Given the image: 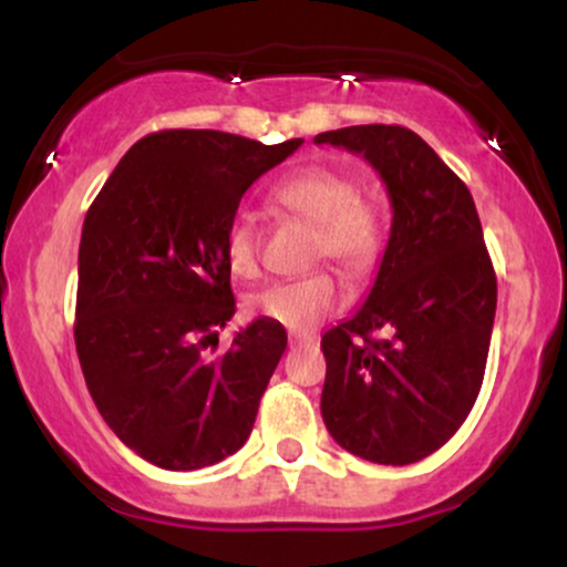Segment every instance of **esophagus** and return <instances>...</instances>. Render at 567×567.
<instances>
[{
  "mask_svg": "<svg viewBox=\"0 0 567 567\" xmlns=\"http://www.w3.org/2000/svg\"><path fill=\"white\" fill-rule=\"evenodd\" d=\"M317 338L315 336H303V333H290L288 338V347L290 349H298V347H309V343H315Z\"/></svg>",
  "mask_w": 567,
  "mask_h": 567,
  "instance_id": "34e87169",
  "label": "esophagus"
}]
</instances>
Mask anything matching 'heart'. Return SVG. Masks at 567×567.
<instances>
[{
	"mask_svg": "<svg viewBox=\"0 0 567 567\" xmlns=\"http://www.w3.org/2000/svg\"><path fill=\"white\" fill-rule=\"evenodd\" d=\"M279 207L296 213L317 226L315 261L330 258L349 277H362L373 269L381 252V216L368 199L357 197V184L349 175L330 167H303L277 186ZM256 220L245 213L231 218L224 237V256L237 277L258 271ZM343 306V290L330 271H315L290 282H275L250 298V311L282 328L306 333Z\"/></svg>",
	"mask_w": 567,
	"mask_h": 567,
	"instance_id": "obj_1",
	"label": "heart"
}]
</instances>
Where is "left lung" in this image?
Returning <instances> with one entry per match:
<instances>
[{
	"instance_id": "1",
	"label": "left lung",
	"mask_w": 567,
	"mask_h": 567,
	"mask_svg": "<svg viewBox=\"0 0 567 567\" xmlns=\"http://www.w3.org/2000/svg\"><path fill=\"white\" fill-rule=\"evenodd\" d=\"M315 143L360 154L386 184L392 231L373 290L322 336V421L343 451L405 466L458 432L483 386L496 271L464 181L413 130L354 125ZM383 329L386 339H373Z\"/></svg>"
}]
</instances>
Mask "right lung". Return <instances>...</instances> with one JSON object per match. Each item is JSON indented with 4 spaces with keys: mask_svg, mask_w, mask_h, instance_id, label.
<instances>
[{
    "mask_svg": "<svg viewBox=\"0 0 567 567\" xmlns=\"http://www.w3.org/2000/svg\"><path fill=\"white\" fill-rule=\"evenodd\" d=\"M301 143L159 130L84 216L76 354L97 413L148 464L194 472L250 437L288 333L261 317L224 354L202 351L237 311L224 237L239 199Z\"/></svg>",
    "mask_w": 567,
    "mask_h": 567,
    "instance_id": "1",
    "label": "right lung"
}]
</instances>
